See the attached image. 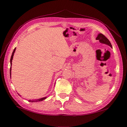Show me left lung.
Listing matches in <instances>:
<instances>
[{"instance_id":"left-lung-1","label":"left lung","mask_w":127,"mask_h":127,"mask_svg":"<svg viewBox=\"0 0 127 127\" xmlns=\"http://www.w3.org/2000/svg\"><path fill=\"white\" fill-rule=\"evenodd\" d=\"M96 40H99V42L101 43V44H106L107 45L109 46L110 47H111V48H112V45L111 44V42H110V41L109 40V39L107 38V37H105L103 34H102L101 33L98 34V36L96 37Z\"/></svg>"}]
</instances>
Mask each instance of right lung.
I'll list each match as a JSON object with an SVG mask.
<instances>
[{
  "label": "right lung",
  "instance_id": "add662e5",
  "mask_svg": "<svg viewBox=\"0 0 127 127\" xmlns=\"http://www.w3.org/2000/svg\"><path fill=\"white\" fill-rule=\"evenodd\" d=\"M15 51H16V48H15V49L13 50V51L12 52V55L11 57V59H10V65H11V67H10V76H11V65H12V59H13V55H14V53L15 52ZM19 95V94H18ZM47 97H44V98H40L38 99H35V100H29L28 101L29 102H37V101H41L44 100L46 99Z\"/></svg>",
  "mask_w": 127,
  "mask_h": 127
}]
</instances>
